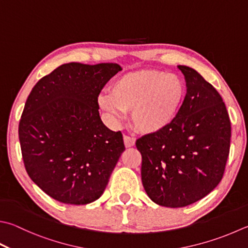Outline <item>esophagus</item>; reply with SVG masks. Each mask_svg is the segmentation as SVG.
<instances>
[{"label":"esophagus","mask_w":248,"mask_h":248,"mask_svg":"<svg viewBox=\"0 0 248 248\" xmlns=\"http://www.w3.org/2000/svg\"><path fill=\"white\" fill-rule=\"evenodd\" d=\"M135 142H136V140L133 137H129V136H124V144L126 148H130V147H134L135 146Z\"/></svg>","instance_id":"1"}]
</instances>
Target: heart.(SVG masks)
<instances>
[{"label": "heart", "mask_w": 248, "mask_h": 248, "mask_svg": "<svg viewBox=\"0 0 248 248\" xmlns=\"http://www.w3.org/2000/svg\"><path fill=\"white\" fill-rule=\"evenodd\" d=\"M100 95V108L118 120L132 112L135 130L143 135L161 133L175 122L186 98V83L175 73L143 69L120 77Z\"/></svg>", "instance_id": "heart-1"}]
</instances>
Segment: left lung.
Listing matches in <instances>:
<instances>
[{
  "label": "left lung",
  "instance_id": "8db88e82",
  "mask_svg": "<svg viewBox=\"0 0 248 248\" xmlns=\"http://www.w3.org/2000/svg\"><path fill=\"white\" fill-rule=\"evenodd\" d=\"M178 69L186 94L175 122L136 141L144 191L154 203L171 208L198 202L216 188L231 138L230 119L219 93L194 69Z\"/></svg>",
  "mask_w": 248,
  "mask_h": 248
}]
</instances>
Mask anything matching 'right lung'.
<instances>
[{"label": "right lung", "mask_w": 248, "mask_h": 248, "mask_svg": "<svg viewBox=\"0 0 248 248\" xmlns=\"http://www.w3.org/2000/svg\"><path fill=\"white\" fill-rule=\"evenodd\" d=\"M118 63H64L37 82L19 122L26 170L50 198L84 205L104 193L125 150L121 132L102 123L98 96Z\"/></svg>", "instance_id": "1"}]
</instances>
